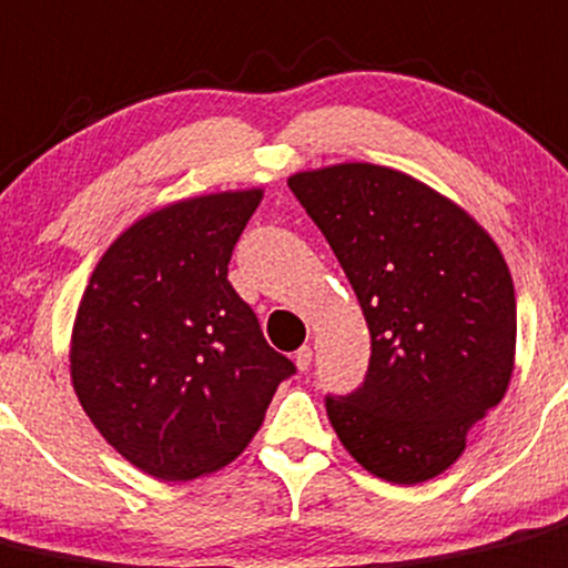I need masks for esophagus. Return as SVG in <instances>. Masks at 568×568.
Here are the masks:
<instances>
[{
  "instance_id": "34e87169",
  "label": "esophagus",
  "mask_w": 568,
  "mask_h": 568,
  "mask_svg": "<svg viewBox=\"0 0 568 568\" xmlns=\"http://www.w3.org/2000/svg\"><path fill=\"white\" fill-rule=\"evenodd\" d=\"M294 361H296V368H300V372H307V368H311V361H313L311 346H302V349H296Z\"/></svg>"
}]
</instances>
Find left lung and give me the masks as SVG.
I'll list each match as a JSON object with an SVG mask.
<instances>
[{
  "label": "left lung",
  "instance_id": "obj_1",
  "mask_svg": "<svg viewBox=\"0 0 568 568\" xmlns=\"http://www.w3.org/2000/svg\"><path fill=\"white\" fill-rule=\"evenodd\" d=\"M288 185L333 246L372 333L366 379L349 396H327L329 424L379 480H433L508 390V263L464 207L396 169L335 163L291 174Z\"/></svg>",
  "mask_w": 568,
  "mask_h": 568
}]
</instances>
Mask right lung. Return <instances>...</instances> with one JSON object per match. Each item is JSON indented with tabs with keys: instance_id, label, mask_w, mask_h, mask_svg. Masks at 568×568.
<instances>
[{
	"instance_id": "right-lung-1",
	"label": "right lung",
	"mask_w": 568,
	"mask_h": 568,
	"mask_svg": "<svg viewBox=\"0 0 568 568\" xmlns=\"http://www.w3.org/2000/svg\"><path fill=\"white\" fill-rule=\"evenodd\" d=\"M263 189L146 213L108 246L71 329V385L104 442L158 480H194L244 453L294 363L227 280Z\"/></svg>"
}]
</instances>
